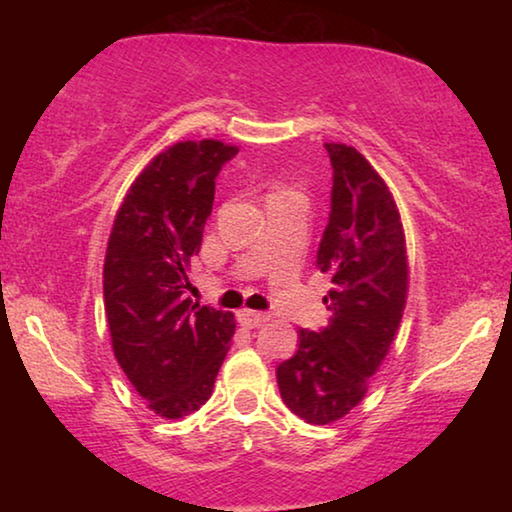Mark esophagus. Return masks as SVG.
Returning a JSON list of instances; mask_svg holds the SVG:
<instances>
[{
  "instance_id": "1",
  "label": "esophagus",
  "mask_w": 512,
  "mask_h": 512,
  "mask_svg": "<svg viewBox=\"0 0 512 512\" xmlns=\"http://www.w3.org/2000/svg\"><path fill=\"white\" fill-rule=\"evenodd\" d=\"M237 318H239L241 325H246V327H259V325H264L266 320L271 318V316L264 314V311H250V309H244V311H239Z\"/></svg>"
}]
</instances>
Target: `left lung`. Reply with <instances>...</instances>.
<instances>
[{"label": "left lung", "instance_id": "1", "mask_svg": "<svg viewBox=\"0 0 512 512\" xmlns=\"http://www.w3.org/2000/svg\"><path fill=\"white\" fill-rule=\"evenodd\" d=\"M332 210L316 266L332 275L327 327L300 329L298 350L277 366L284 404L309 424L343 418L368 391L400 327L409 289L400 212L372 164L345 144H325Z\"/></svg>", "mask_w": 512, "mask_h": 512}]
</instances>
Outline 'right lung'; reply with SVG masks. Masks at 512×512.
Returning a JSON list of instances; mask_svg holds the SVG:
<instances>
[{
    "label": "right lung",
    "mask_w": 512,
    "mask_h": 512,
    "mask_svg": "<svg viewBox=\"0 0 512 512\" xmlns=\"http://www.w3.org/2000/svg\"><path fill=\"white\" fill-rule=\"evenodd\" d=\"M237 153L219 140L169 146L128 189L110 232L103 302L112 350L149 409L169 420L210 400L235 334L232 311L201 307L185 289L214 180Z\"/></svg>",
    "instance_id": "add662e5"
}]
</instances>
